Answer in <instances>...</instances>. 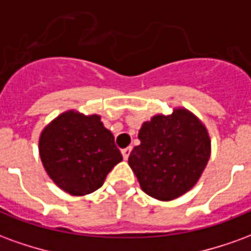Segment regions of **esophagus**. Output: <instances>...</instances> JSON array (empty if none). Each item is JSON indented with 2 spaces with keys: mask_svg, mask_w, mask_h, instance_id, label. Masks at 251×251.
Returning <instances> with one entry per match:
<instances>
[{
  "mask_svg": "<svg viewBox=\"0 0 251 251\" xmlns=\"http://www.w3.org/2000/svg\"><path fill=\"white\" fill-rule=\"evenodd\" d=\"M131 149H133L131 147H127V148H125V149H122V156H124V158H125V160H127V157H129Z\"/></svg>",
  "mask_w": 251,
  "mask_h": 251,
  "instance_id": "obj_1",
  "label": "esophagus"
}]
</instances>
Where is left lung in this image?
<instances>
[{"mask_svg": "<svg viewBox=\"0 0 251 251\" xmlns=\"http://www.w3.org/2000/svg\"><path fill=\"white\" fill-rule=\"evenodd\" d=\"M141 144L129 156L142 191L158 200H172L192 188L210 158L204 125L184 109L154 115L138 133Z\"/></svg>", "mask_w": 251, "mask_h": 251, "instance_id": "left-lung-1", "label": "left lung"}]
</instances>
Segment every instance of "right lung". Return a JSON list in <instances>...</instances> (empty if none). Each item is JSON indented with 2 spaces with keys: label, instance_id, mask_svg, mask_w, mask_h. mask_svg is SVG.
I'll return each instance as SVG.
<instances>
[{
  "label": "right lung",
  "instance_id": "obj_1",
  "mask_svg": "<svg viewBox=\"0 0 251 251\" xmlns=\"http://www.w3.org/2000/svg\"><path fill=\"white\" fill-rule=\"evenodd\" d=\"M39 151L47 174L71 195H87L102 187L122 154L99 115L67 111L43 130Z\"/></svg>",
  "mask_w": 251,
  "mask_h": 251
}]
</instances>
